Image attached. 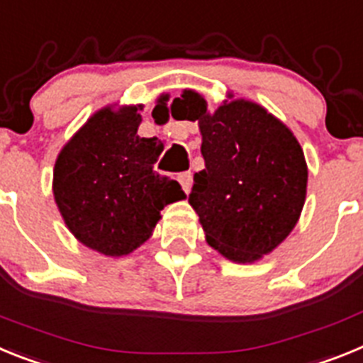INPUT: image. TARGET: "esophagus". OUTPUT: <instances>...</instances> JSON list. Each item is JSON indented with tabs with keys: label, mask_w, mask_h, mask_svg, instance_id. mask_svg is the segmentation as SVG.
<instances>
[{
	"label": "esophagus",
	"mask_w": 363,
	"mask_h": 363,
	"mask_svg": "<svg viewBox=\"0 0 363 363\" xmlns=\"http://www.w3.org/2000/svg\"><path fill=\"white\" fill-rule=\"evenodd\" d=\"M179 182H181L182 190H184V194H190V188H191V173L186 172V173H181L179 175Z\"/></svg>",
	"instance_id": "1"
}]
</instances>
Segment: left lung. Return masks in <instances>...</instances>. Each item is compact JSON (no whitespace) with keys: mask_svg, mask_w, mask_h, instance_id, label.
<instances>
[{"mask_svg":"<svg viewBox=\"0 0 363 363\" xmlns=\"http://www.w3.org/2000/svg\"><path fill=\"white\" fill-rule=\"evenodd\" d=\"M208 111L203 94L184 89L179 106L199 124L204 169L188 197L206 242L234 263H256L294 230L307 197V160L298 138L252 100L226 94ZM173 107V106H172Z\"/></svg>","mask_w":363,"mask_h":363,"instance_id":"1","label":"left lung"}]
</instances>
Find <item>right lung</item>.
Wrapping results in <instances>:
<instances>
[{"label": "right lung", "mask_w": 363, "mask_h": 363, "mask_svg": "<svg viewBox=\"0 0 363 363\" xmlns=\"http://www.w3.org/2000/svg\"><path fill=\"white\" fill-rule=\"evenodd\" d=\"M160 94V104L168 102ZM143 104H109L60 150L55 203L65 226L91 250L122 257L147 241L166 204L186 197L177 181L153 169L164 144L138 137Z\"/></svg>", "instance_id": "obj_1"}]
</instances>
